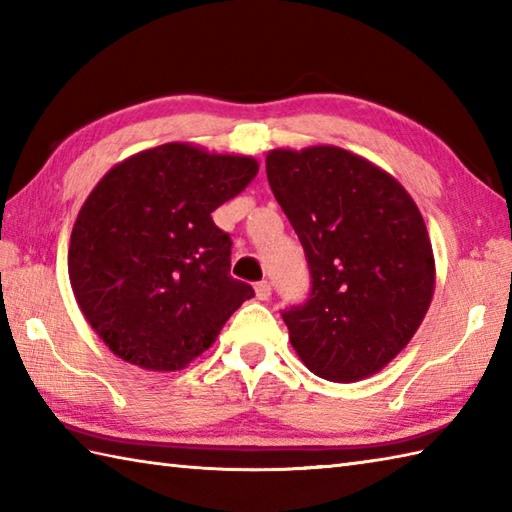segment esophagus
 Segmentation results:
<instances>
[{
  "label": "esophagus",
  "mask_w": 512,
  "mask_h": 512,
  "mask_svg": "<svg viewBox=\"0 0 512 512\" xmlns=\"http://www.w3.org/2000/svg\"><path fill=\"white\" fill-rule=\"evenodd\" d=\"M270 292H273V288H270L268 281H259V284L255 286V295H257L259 301H268Z\"/></svg>",
  "instance_id": "esophagus-1"
}]
</instances>
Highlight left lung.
<instances>
[{"label": "left lung", "mask_w": 512, "mask_h": 512, "mask_svg": "<svg viewBox=\"0 0 512 512\" xmlns=\"http://www.w3.org/2000/svg\"><path fill=\"white\" fill-rule=\"evenodd\" d=\"M266 176L306 250L312 290L286 310L312 374L356 383L405 350L436 288L429 231L405 187L352 151L273 149Z\"/></svg>", "instance_id": "1"}]
</instances>
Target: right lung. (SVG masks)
I'll list each match as a JSON object with an SVG mask.
<instances>
[{
	"mask_svg": "<svg viewBox=\"0 0 512 512\" xmlns=\"http://www.w3.org/2000/svg\"><path fill=\"white\" fill-rule=\"evenodd\" d=\"M250 156L167 143L118 162L83 202L68 273L101 341L149 372H176L215 343L255 290L231 277V237L211 213L257 176Z\"/></svg>",
	"mask_w": 512,
	"mask_h": 512,
	"instance_id": "obj_1",
	"label": "right lung"
}]
</instances>
